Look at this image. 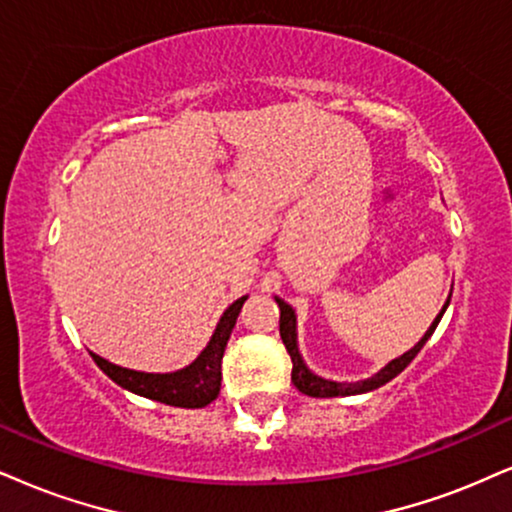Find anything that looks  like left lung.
<instances>
[{
	"mask_svg": "<svg viewBox=\"0 0 512 512\" xmlns=\"http://www.w3.org/2000/svg\"><path fill=\"white\" fill-rule=\"evenodd\" d=\"M277 306H280V337H282V344H285V349L289 356H292V382L294 387L301 391V394L306 396H318V399H330V396H353V394H365V391H372L377 387H382V384H387L389 380H394L399 372H403L413 361L415 356H418L422 346H425L427 339L432 337V332L437 330L441 315H444L446 308H449V301L451 296L446 299L444 308H441V313L434 318V323L430 325V330L425 332V337L420 339L418 344L413 346V349L403 353V356L394 358V361L384 365L380 372H375V375L368 377V380H361V382H334V380H325V377L315 375V372L308 370V365L304 363V358H301L299 353V344H296V315H294V308L285 304L282 299H277Z\"/></svg>",
	"mask_w": 512,
	"mask_h": 512,
	"instance_id": "obj_1",
	"label": "left lung"
}]
</instances>
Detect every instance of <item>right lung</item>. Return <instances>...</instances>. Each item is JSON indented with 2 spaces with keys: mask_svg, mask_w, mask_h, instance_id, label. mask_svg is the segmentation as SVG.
<instances>
[{
  "mask_svg": "<svg viewBox=\"0 0 512 512\" xmlns=\"http://www.w3.org/2000/svg\"><path fill=\"white\" fill-rule=\"evenodd\" d=\"M246 296L237 299L235 304L227 306V311L220 315V323L216 325L211 342L206 349L189 363L187 368L175 372H140L121 368V365L109 363L106 358L97 356L90 351L94 363L102 368L113 382L121 384L123 389L132 391V394L147 396V399L168 403V406L178 408H204L220 394V363H223V353L230 339L232 327L237 323V315L242 311Z\"/></svg>",
  "mask_w": 512,
  "mask_h": 512,
  "instance_id": "1",
  "label": "right lung"
}]
</instances>
